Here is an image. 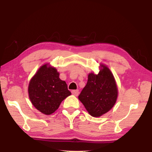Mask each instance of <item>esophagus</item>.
<instances>
[{
  "label": "esophagus",
  "mask_w": 152,
  "mask_h": 152,
  "mask_svg": "<svg viewBox=\"0 0 152 152\" xmlns=\"http://www.w3.org/2000/svg\"><path fill=\"white\" fill-rule=\"evenodd\" d=\"M79 91L78 90H73L72 91V94L74 95L75 96H77V95H79Z\"/></svg>",
  "instance_id": "obj_1"
}]
</instances>
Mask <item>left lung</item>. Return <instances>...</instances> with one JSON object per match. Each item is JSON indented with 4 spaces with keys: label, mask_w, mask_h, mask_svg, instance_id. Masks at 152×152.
Returning <instances> with one entry per match:
<instances>
[{
    "label": "left lung",
    "mask_w": 152,
    "mask_h": 152,
    "mask_svg": "<svg viewBox=\"0 0 152 152\" xmlns=\"http://www.w3.org/2000/svg\"><path fill=\"white\" fill-rule=\"evenodd\" d=\"M98 74L91 72L88 82L78 96L88 113L100 117L115 105L118 95L115 80L107 66L99 64Z\"/></svg>",
    "instance_id": "obj_1"
}]
</instances>
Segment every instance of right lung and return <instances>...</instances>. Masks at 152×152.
Listing matches in <instances>:
<instances>
[{"label":"right lung","mask_w":152,"mask_h":152,"mask_svg":"<svg viewBox=\"0 0 152 152\" xmlns=\"http://www.w3.org/2000/svg\"><path fill=\"white\" fill-rule=\"evenodd\" d=\"M28 95L38 111L45 115H51L71 93L68 90L65 81L59 78V72L56 68L47 63L41 66L31 78Z\"/></svg>","instance_id":"obj_1"}]
</instances>
